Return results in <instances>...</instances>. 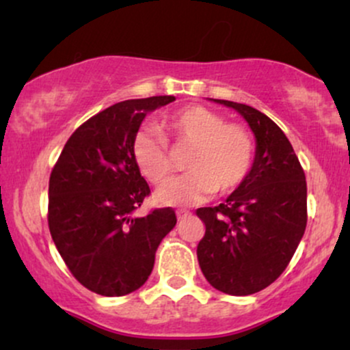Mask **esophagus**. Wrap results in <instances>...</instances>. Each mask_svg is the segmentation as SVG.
<instances>
[{
  "label": "esophagus",
  "mask_w": 350,
  "mask_h": 350,
  "mask_svg": "<svg viewBox=\"0 0 350 350\" xmlns=\"http://www.w3.org/2000/svg\"><path fill=\"white\" fill-rule=\"evenodd\" d=\"M176 215H178L179 220H183V219H186V217L191 215V212H189V211H176Z\"/></svg>",
  "instance_id": "esophagus-1"
}]
</instances>
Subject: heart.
<instances>
[{
    "label": "heart",
    "mask_w": 350,
    "mask_h": 350,
    "mask_svg": "<svg viewBox=\"0 0 350 350\" xmlns=\"http://www.w3.org/2000/svg\"><path fill=\"white\" fill-rule=\"evenodd\" d=\"M159 128L164 137L158 130L144 128L131 142L136 167L152 186H161L174 167L167 142L176 149L191 148L185 160L189 172L156 194L163 206H194L214 192L227 194L250 174L255 159L252 133L217 111L200 105L183 107L164 116Z\"/></svg>",
    "instance_id": "heart-1"
}]
</instances>
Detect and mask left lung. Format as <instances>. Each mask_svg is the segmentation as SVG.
Masks as SVG:
<instances>
[{
    "mask_svg": "<svg viewBox=\"0 0 350 350\" xmlns=\"http://www.w3.org/2000/svg\"><path fill=\"white\" fill-rule=\"evenodd\" d=\"M239 111L256 138L250 174L215 207L196 214L206 226L198 245L204 276L215 290L247 296L270 286L303 239L306 176L281 128L256 108L215 100Z\"/></svg>",
    "mask_w": 350,
    "mask_h": 350,
    "instance_id": "left-lung-1",
    "label": "left lung"
}]
</instances>
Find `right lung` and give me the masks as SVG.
Listing matches in <instances>:
<instances>
[{"label": "right lung", "instance_id": "obj_1", "mask_svg": "<svg viewBox=\"0 0 350 350\" xmlns=\"http://www.w3.org/2000/svg\"><path fill=\"white\" fill-rule=\"evenodd\" d=\"M172 95L124 100L82 123L49 178L47 222L74 278L102 296L142 288L161 240L176 226L171 207L133 217L150 186L131 156V142L148 111Z\"/></svg>", "mask_w": 350, "mask_h": 350}]
</instances>
